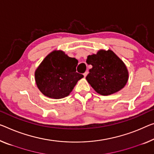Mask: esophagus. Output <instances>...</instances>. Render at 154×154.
<instances>
[{"instance_id": "obj_1", "label": "esophagus", "mask_w": 154, "mask_h": 154, "mask_svg": "<svg viewBox=\"0 0 154 154\" xmlns=\"http://www.w3.org/2000/svg\"><path fill=\"white\" fill-rule=\"evenodd\" d=\"M87 74H88V72H85L84 74H83V75H84V77H86L87 76Z\"/></svg>"}]
</instances>
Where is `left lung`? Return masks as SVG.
<instances>
[{
    "label": "left lung",
    "instance_id": "obj_1",
    "mask_svg": "<svg viewBox=\"0 0 154 154\" xmlns=\"http://www.w3.org/2000/svg\"><path fill=\"white\" fill-rule=\"evenodd\" d=\"M86 62L92 65L86 80L100 95L114 94L127 84L129 73L126 65L112 50H99L87 56Z\"/></svg>",
    "mask_w": 154,
    "mask_h": 154
}]
</instances>
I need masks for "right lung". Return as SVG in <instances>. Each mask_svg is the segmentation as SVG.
Segmentation results:
<instances>
[{
	"mask_svg": "<svg viewBox=\"0 0 154 154\" xmlns=\"http://www.w3.org/2000/svg\"><path fill=\"white\" fill-rule=\"evenodd\" d=\"M78 61L64 51L54 50L49 54L35 72V80L45 96L60 99L69 95L83 75L76 72Z\"/></svg>",
	"mask_w": 154,
	"mask_h": 154,
	"instance_id": "obj_1",
	"label": "right lung"
}]
</instances>
